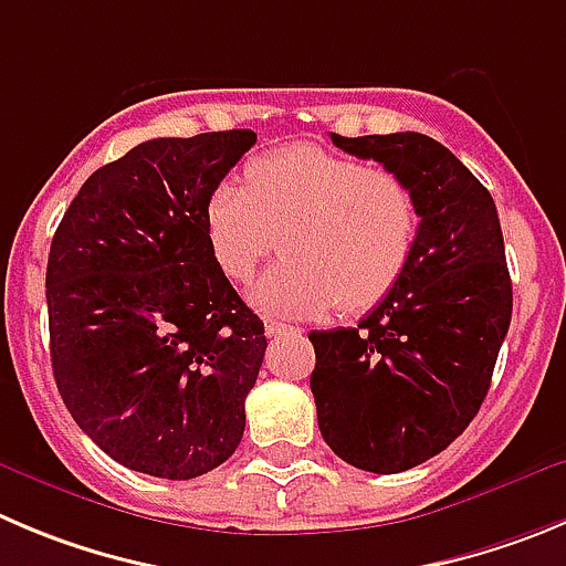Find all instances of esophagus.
I'll return each instance as SVG.
<instances>
[{"mask_svg": "<svg viewBox=\"0 0 566 566\" xmlns=\"http://www.w3.org/2000/svg\"><path fill=\"white\" fill-rule=\"evenodd\" d=\"M287 332H295L293 326L282 324V321H273V318H265V335L268 337H276V335H287Z\"/></svg>", "mask_w": 566, "mask_h": 566, "instance_id": "1", "label": "esophagus"}]
</instances>
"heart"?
Segmentation results:
<instances>
[{
	"label": "heart",
	"instance_id": "b5f03b06",
	"mask_svg": "<svg viewBox=\"0 0 566 566\" xmlns=\"http://www.w3.org/2000/svg\"><path fill=\"white\" fill-rule=\"evenodd\" d=\"M211 262L245 282L273 248L284 253L256 279L251 301L279 315L377 307L410 265L419 234L402 176L321 145H287L251 158L245 184L223 178L203 206Z\"/></svg>",
	"mask_w": 566,
	"mask_h": 566
}]
</instances>
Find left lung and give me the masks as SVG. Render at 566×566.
I'll return each instance as SVG.
<instances>
[{
    "instance_id": "1",
    "label": "left lung",
    "mask_w": 566,
    "mask_h": 566,
    "mask_svg": "<svg viewBox=\"0 0 566 566\" xmlns=\"http://www.w3.org/2000/svg\"><path fill=\"white\" fill-rule=\"evenodd\" d=\"M332 142L402 176L421 220L388 298L357 326L310 332L324 441L352 467L396 474L447 450L489 394L514 307L503 231L489 189L441 142L413 130Z\"/></svg>"
}]
</instances>
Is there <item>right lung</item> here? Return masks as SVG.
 Segmentation results:
<instances>
[{
    "mask_svg": "<svg viewBox=\"0 0 566 566\" xmlns=\"http://www.w3.org/2000/svg\"><path fill=\"white\" fill-rule=\"evenodd\" d=\"M253 130L150 139L88 176L46 262L63 405L116 463L189 480L229 461L265 324L211 262L203 206Z\"/></svg>",
    "mask_w": 566,
    "mask_h": 566,
    "instance_id": "right-lung-1",
    "label": "right lung"
}]
</instances>
